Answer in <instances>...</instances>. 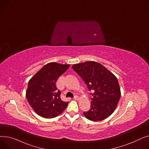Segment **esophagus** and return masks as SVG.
<instances>
[{
  "label": "esophagus",
  "instance_id": "34e87169",
  "mask_svg": "<svg viewBox=\"0 0 149 149\" xmlns=\"http://www.w3.org/2000/svg\"><path fill=\"white\" fill-rule=\"evenodd\" d=\"M74 100H79V97H78V96H77V95H75V96L74 97Z\"/></svg>",
  "mask_w": 149,
  "mask_h": 149
}]
</instances>
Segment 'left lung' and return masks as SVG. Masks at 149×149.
<instances>
[{
	"label": "left lung",
	"mask_w": 149,
	"mask_h": 149,
	"mask_svg": "<svg viewBox=\"0 0 149 149\" xmlns=\"http://www.w3.org/2000/svg\"><path fill=\"white\" fill-rule=\"evenodd\" d=\"M92 90L91 109L83 115L87 119L102 121L114 112L121 97V91L116 77L103 65L93 61L75 64L72 66Z\"/></svg>",
	"instance_id": "8db88e82"
}]
</instances>
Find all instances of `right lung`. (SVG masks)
Segmentation results:
<instances>
[{"label":"right lung","mask_w":149,"mask_h":149,"mask_svg":"<svg viewBox=\"0 0 149 149\" xmlns=\"http://www.w3.org/2000/svg\"><path fill=\"white\" fill-rule=\"evenodd\" d=\"M69 66L49 63L29 80L26 97L29 105L39 116L52 118L65 110L69 102L61 100V92L57 88L56 81Z\"/></svg>","instance_id":"right-lung-1"}]
</instances>
